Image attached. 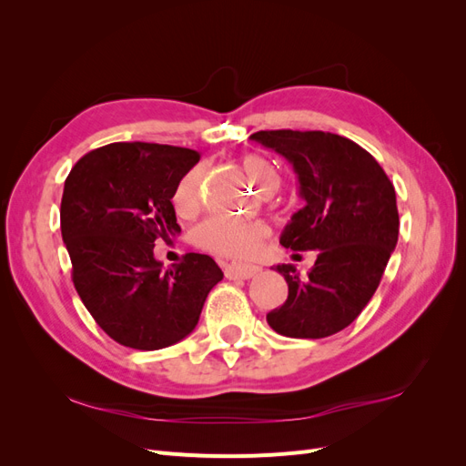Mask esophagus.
I'll list each match as a JSON object with an SVG mask.
<instances>
[{
	"label": "esophagus",
	"mask_w": 466,
	"mask_h": 466,
	"mask_svg": "<svg viewBox=\"0 0 466 466\" xmlns=\"http://www.w3.org/2000/svg\"><path fill=\"white\" fill-rule=\"evenodd\" d=\"M260 272V266H255V264H237V262H231L225 266V276H228L229 279H250L255 278L257 274Z\"/></svg>",
	"instance_id": "esophagus-1"
}]
</instances>
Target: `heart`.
<instances>
[{"label": "heart", "instance_id": "1", "mask_svg": "<svg viewBox=\"0 0 466 466\" xmlns=\"http://www.w3.org/2000/svg\"><path fill=\"white\" fill-rule=\"evenodd\" d=\"M241 168L255 187L272 194L279 187L278 168L264 155L250 153L241 159ZM204 175L202 167H194L182 177L175 192V206L180 214H190L198 206V188ZM268 228L262 223H238L223 216H209L196 225L194 241L198 247L233 258H252L264 248Z\"/></svg>", "mask_w": 466, "mask_h": 466}]
</instances>
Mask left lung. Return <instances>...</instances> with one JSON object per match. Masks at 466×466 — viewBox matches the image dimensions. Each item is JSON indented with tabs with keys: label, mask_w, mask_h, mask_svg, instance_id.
Segmentation results:
<instances>
[{
	"label": "left lung",
	"mask_w": 466,
	"mask_h": 466,
	"mask_svg": "<svg viewBox=\"0 0 466 466\" xmlns=\"http://www.w3.org/2000/svg\"><path fill=\"white\" fill-rule=\"evenodd\" d=\"M250 139L279 153L298 175L303 208L279 243L319 252L307 276L293 264L274 266L288 281V299L266 320L288 338L332 336L370 303L397 247L392 182L371 153L338 134L262 130Z\"/></svg>",
	"instance_id": "1"
}]
</instances>
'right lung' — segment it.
Returning <instances> with one entry per match:
<instances>
[{
	"label": "right lung",
	"instance_id": "right-lung-1",
	"mask_svg": "<svg viewBox=\"0 0 466 466\" xmlns=\"http://www.w3.org/2000/svg\"><path fill=\"white\" fill-rule=\"evenodd\" d=\"M198 161L187 147L118 142L83 155L66 178L60 221L74 286L122 346L149 351L180 342L223 279L208 255L188 252L168 270L153 255L155 241L180 233L173 196Z\"/></svg>",
	"mask_w": 466,
	"mask_h": 466
}]
</instances>
